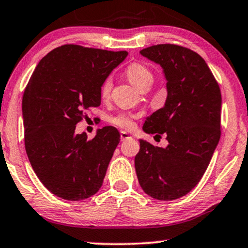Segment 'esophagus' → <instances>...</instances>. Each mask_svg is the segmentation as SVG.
<instances>
[{"mask_svg":"<svg viewBox=\"0 0 248 248\" xmlns=\"http://www.w3.org/2000/svg\"><path fill=\"white\" fill-rule=\"evenodd\" d=\"M120 139H121V141H126V140H128V139H132V135H130V134H128L127 132H121Z\"/></svg>","mask_w":248,"mask_h":248,"instance_id":"obj_1","label":"esophagus"}]
</instances>
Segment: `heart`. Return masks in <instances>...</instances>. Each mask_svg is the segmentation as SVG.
Returning a JSON list of instances; mask_svg holds the SVG:
<instances>
[{
    "instance_id": "1",
    "label": "heart",
    "mask_w": 248,
    "mask_h": 248,
    "mask_svg": "<svg viewBox=\"0 0 248 248\" xmlns=\"http://www.w3.org/2000/svg\"><path fill=\"white\" fill-rule=\"evenodd\" d=\"M126 75L128 77V79L130 80V83H132L135 88L139 89V90H141V89L144 88V86H151V84L154 83L153 73H151L150 69H149L147 65L140 63V62H135V63L130 64L129 67L127 68ZM111 88H112L111 78H107L104 80L103 85H101V89H100L101 97L103 98L108 97L109 92H111ZM111 122L113 124H115V126L126 128V129H130V128L134 126V122L132 119L124 114L114 116V118L111 119Z\"/></svg>"
}]
</instances>
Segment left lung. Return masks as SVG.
<instances>
[{"mask_svg": "<svg viewBox=\"0 0 248 248\" xmlns=\"http://www.w3.org/2000/svg\"><path fill=\"white\" fill-rule=\"evenodd\" d=\"M140 54L163 68L165 104L148 116L147 134H165L166 148L140 140L135 170L142 189L159 201L189 193L209 165L220 137L222 95L208 64L178 45H155Z\"/></svg>", "mask_w": 248, "mask_h": 248, "instance_id": "left-lung-1", "label": "left lung"}]
</instances>
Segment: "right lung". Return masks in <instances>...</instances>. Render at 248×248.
<instances>
[{
    "instance_id": "add662e5",
    "label": "right lung",
    "mask_w": 248,
    "mask_h": 248,
    "mask_svg": "<svg viewBox=\"0 0 248 248\" xmlns=\"http://www.w3.org/2000/svg\"><path fill=\"white\" fill-rule=\"evenodd\" d=\"M128 53L63 45L40 60L23 95L25 150L49 192L79 201L99 190L120 133L98 129L92 140L76 134L84 113L100 105V89Z\"/></svg>"
}]
</instances>
